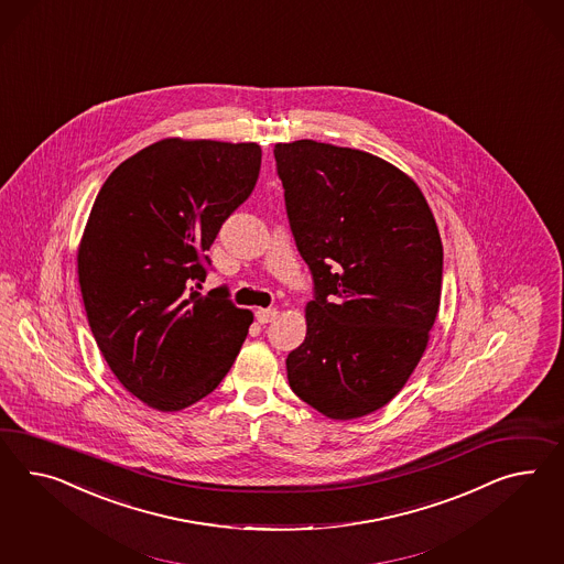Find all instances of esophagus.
<instances>
[{"label": "esophagus", "instance_id": "34e87169", "mask_svg": "<svg viewBox=\"0 0 564 564\" xmlns=\"http://www.w3.org/2000/svg\"><path fill=\"white\" fill-rule=\"evenodd\" d=\"M276 318V310L274 307H259L257 310V321L260 324H269V322H273Z\"/></svg>", "mask_w": 564, "mask_h": 564}]
</instances>
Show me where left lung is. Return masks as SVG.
<instances>
[{"label":"left lung","instance_id":"left-lung-1","mask_svg":"<svg viewBox=\"0 0 564 564\" xmlns=\"http://www.w3.org/2000/svg\"><path fill=\"white\" fill-rule=\"evenodd\" d=\"M291 231L314 279L291 390L335 421L386 406L411 378L442 300L443 246L421 188L378 155L274 145Z\"/></svg>","mask_w":564,"mask_h":564}]
</instances>
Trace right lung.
Instances as JSON below:
<instances>
[{
  "label": "right lung",
  "mask_w": 564,
  "mask_h": 564,
  "mask_svg": "<svg viewBox=\"0 0 564 564\" xmlns=\"http://www.w3.org/2000/svg\"><path fill=\"white\" fill-rule=\"evenodd\" d=\"M260 145L170 138L115 167L77 250L91 335L122 386L155 411L212 394L234 366L250 310L205 281L221 224L259 181Z\"/></svg>",
  "instance_id": "add662e5"
}]
</instances>
